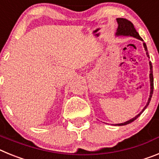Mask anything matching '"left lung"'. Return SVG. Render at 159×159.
<instances>
[{"label":"left lung","mask_w":159,"mask_h":159,"mask_svg":"<svg viewBox=\"0 0 159 159\" xmlns=\"http://www.w3.org/2000/svg\"><path fill=\"white\" fill-rule=\"evenodd\" d=\"M117 22H118V29H117V32H116V35L117 36H133L134 38H137L139 40L143 41V40L142 39L141 36H139V34L138 33L137 31H136L135 28L134 27V25L128 20L125 19V18H117ZM143 47L145 48L146 53H147V56L149 57L148 55V51H147V45H146L145 43H143ZM150 58V57H149ZM150 64V82H151V92H150V96H149L148 102H147V105L145 106V107L143 108V111L140 112L139 114H138L135 117L132 118L131 119L128 120V121L125 122V123H118V124H116V126H124V125L129 124V123H132L133 121H134L137 118H139L140 116L142 113H143L144 111H145L146 108L147 107V106L150 103V101L151 99V97H152L153 95V91H154V78H153V68H152V64H151V62L150 61L149 62Z\"/></svg>","instance_id":"8db88e82"}]
</instances>
